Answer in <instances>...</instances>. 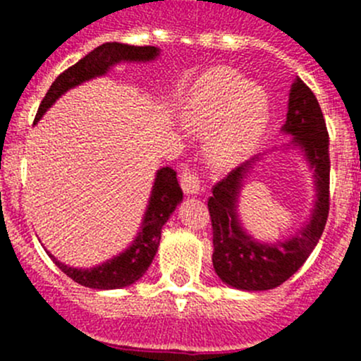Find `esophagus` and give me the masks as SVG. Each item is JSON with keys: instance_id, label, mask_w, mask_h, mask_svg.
Listing matches in <instances>:
<instances>
[{"instance_id": "1", "label": "esophagus", "mask_w": 361, "mask_h": 361, "mask_svg": "<svg viewBox=\"0 0 361 361\" xmlns=\"http://www.w3.org/2000/svg\"><path fill=\"white\" fill-rule=\"evenodd\" d=\"M181 188H183L185 194L188 195L199 194V190H201L199 176L192 169H187V167H185L183 173H181Z\"/></svg>"}]
</instances>
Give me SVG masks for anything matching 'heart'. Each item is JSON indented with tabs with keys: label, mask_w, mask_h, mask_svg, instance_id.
Listing matches in <instances>:
<instances>
[{
	"label": "heart",
	"mask_w": 361,
	"mask_h": 361,
	"mask_svg": "<svg viewBox=\"0 0 361 361\" xmlns=\"http://www.w3.org/2000/svg\"><path fill=\"white\" fill-rule=\"evenodd\" d=\"M185 118L195 127L209 126L207 159L232 166L253 152L267 127L269 99L264 89L248 83L235 69L220 66L206 71L188 92Z\"/></svg>",
	"instance_id": "1"
}]
</instances>
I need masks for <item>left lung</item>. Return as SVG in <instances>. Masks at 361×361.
Wrapping results in <instances>:
<instances>
[{"mask_svg":"<svg viewBox=\"0 0 361 361\" xmlns=\"http://www.w3.org/2000/svg\"><path fill=\"white\" fill-rule=\"evenodd\" d=\"M283 133L292 134L293 147L304 152L314 169L316 204L305 228L285 243H258L250 238L238 218V195L243 178L253 160L232 169L213 187L207 199L213 225V267L218 278L232 288L260 292L283 285L302 267L325 228L330 209L329 130L312 90L297 78L290 90L288 113Z\"/></svg>","mask_w":361,"mask_h":361,"instance_id":"1","label":"left lung"}]
</instances>
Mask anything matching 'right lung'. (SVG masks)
Segmentation results:
<instances>
[{"mask_svg":"<svg viewBox=\"0 0 361 361\" xmlns=\"http://www.w3.org/2000/svg\"><path fill=\"white\" fill-rule=\"evenodd\" d=\"M157 56V47H134L116 42L103 43L57 76L56 82L50 85L49 92L43 97L42 104H39L35 123L66 90L73 89V87L104 75L116 63H123V61L147 63V61H154ZM181 199H183V192L178 183L176 171L171 169V167H162L157 171V178H155L154 188H152L150 201H148L140 234L123 253L92 269L68 267L63 262L56 260L52 255H49V257L64 274L69 276L78 285L87 286V288L115 290L133 285L150 267L160 245V232H162L164 224L169 220Z\"/></svg>","mask_w":361,"mask_h":361,"instance_id":"add662e5","label":"right lung"}]
</instances>
